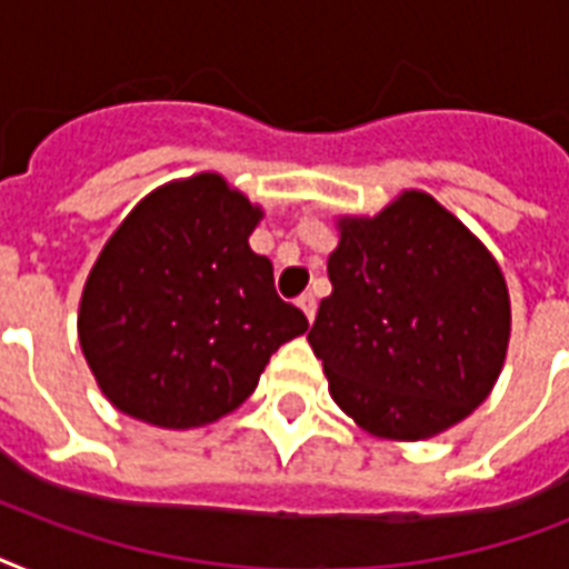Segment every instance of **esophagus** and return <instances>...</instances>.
<instances>
[{"mask_svg": "<svg viewBox=\"0 0 569 569\" xmlns=\"http://www.w3.org/2000/svg\"><path fill=\"white\" fill-rule=\"evenodd\" d=\"M298 307H301L303 316L312 321V319H316V310H319V301H316V295H312V292H303L301 298H298Z\"/></svg>", "mask_w": 569, "mask_h": 569, "instance_id": "esophagus-1", "label": "esophagus"}]
</instances>
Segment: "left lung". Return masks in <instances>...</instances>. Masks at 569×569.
<instances>
[{
    "instance_id": "8db88e82",
    "label": "left lung",
    "mask_w": 569,
    "mask_h": 569,
    "mask_svg": "<svg viewBox=\"0 0 569 569\" xmlns=\"http://www.w3.org/2000/svg\"><path fill=\"white\" fill-rule=\"evenodd\" d=\"M339 230L333 292L307 333L333 401L389 440H428L467 419L493 389L511 337L496 259L422 191Z\"/></svg>"
}]
</instances>
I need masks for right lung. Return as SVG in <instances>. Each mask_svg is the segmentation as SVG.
Returning a JSON list of instances; mask_svg holds the SVG:
<instances>
[{
  "label": "right lung",
  "instance_id": "1",
  "mask_svg": "<svg viewBox=\"0 0 569 569\" xmlns=\"http://www.w3.org/2000/svg\"><path fill=\"white\" fill-rule=\"evenodd\" d=\"M259 214L218 173H197L144 197L102 248L79 342L118 410L159 428L214 422L310 328L250 250Z\"/></svg>",
  "mask_w": 569,
  "mask_h": 569
}]
</instances>
